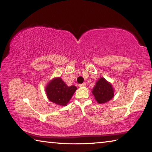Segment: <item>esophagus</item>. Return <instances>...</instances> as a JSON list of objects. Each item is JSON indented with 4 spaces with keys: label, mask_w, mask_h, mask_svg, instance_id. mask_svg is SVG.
<instances>
[{
    "label": "esophagus",
    "mask_w": 152,
    "mask_h": 152,
    "mask_svg": "<svg viewBox=\"0 0 152 152\" xmlns=\"http://www.w3.org/2000/svg\"><path fill=\"white\" fill-rule=\"evenodd\" d=\"M86 85V84L85 83V82H84V83H82V84H78V86L79 87H84V86H85Z\"/></svg>",
    "instance_id": "esophagus-1"
}]
</instances>
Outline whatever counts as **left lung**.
Listing matches in <instances>:
<instances>
[{
	"label": "left lung",
	"instance_id": "obj_1",
	"mask_svg": "<svg viewBox=\"0 0 152 152\" xmlns=\"http://www.w3.org/2000/svg\"><path fill=\"white\" fill-rule=\"evenodd\" d=\"M92 93L98 103L103 104L113 99L114 96V89L111 84L101 77L96 82Z\"/></svg>",
	"mask_w": 152,
	"mask_h": 152
}]
</instances>
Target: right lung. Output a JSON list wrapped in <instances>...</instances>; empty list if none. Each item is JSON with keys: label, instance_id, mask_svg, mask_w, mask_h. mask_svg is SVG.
<instances>
[{"label": "right lung", "instance_id": "1", "mask_svg": "<svg viewBox=\"0 0 152 152\" xmlns=\"http://www.w3.org/2000/svg\"><path fill=\"white\" fill-rule=\"evenodd\" d=\"M76 90L75 86H67L60 77L51 80L45 87L48 99L60 106H66L68 103Z\"/></svg>", "mask_w": 152, "mask_h": 152}]
</instances>
